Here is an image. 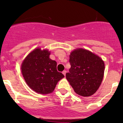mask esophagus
Here are the masks:
<instances>
[{"instance_id":"1","label":"esophagus","mask_w":123,"mask_h":123,"mask_svg":"<svg viewBox=\"0 0 123 123\" xmlns=\"http://www.w3.org/2000/svg\"><path fill=\"white\" fill-rule=\"evenodd\" d=\"M66 73H67V71H65V70L63 71H62V74H64V75H65V74H66Z\"/></svg>"}]
</instances>
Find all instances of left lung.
Here are the masks:
<instances>
[{"instance_id": "left-lung-1", "label": "left lung", "mask_w": 123, "mask_h": 123, "mask_svg": "<svg viewBox=\"0 0 123 123\" xmlns=\"http://www.w3.org/2000/svg\"><path fill=\"white\" fill-rule=\"evenodd\" d=\"M71 68L66 79L77 95L90 96L99 87L105 65L102 59L89 50H74L69 55Z\"/></svg>"}]
</instances>
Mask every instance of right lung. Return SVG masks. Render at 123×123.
Masks as SVG:
<instances>
[{
    "mask_svg": "<svg viewBox=\"0 0 123 123\" xmlns=\"http://www.w3.org/2000/svg\"><path fill=\"white\" fill-rule=\"evenodd\" d=\"M47 50L36 49L25 58L21 65L25 81L28 86L41 94L52 93L64 75L56 69L57 63L49 58Z\"/></svg>",
    "mask_w": 123,
    "mask_h": 123,
    "instance_id": "right-lung-1",
    "label": "right lung"
}]
</instances>
